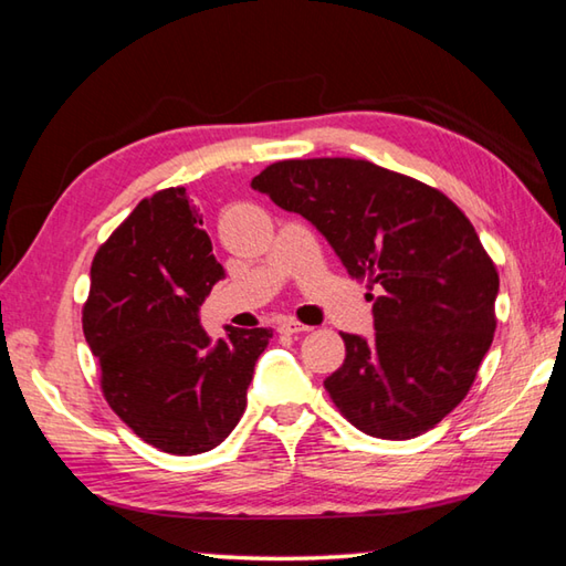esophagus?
I'll list each match as a JSON object with an SVG mask.
<instances>
[{
	"mask_svg": "<svg viewBox=\"0 0 566 566\" xmlns=\"http://www.w3.org/2000/svg\"><path fill=\"white\" fill-rule=\"evenodd\" d=\"M276 332L280 334H304V332H312V326L294 322V318H282V322H276Z\"/></svg>",
	"mask_w": 566,
	"mask_h": 566,
	"instance_id": "obj_1",
	"label": "esophagus"
}]
</instances>
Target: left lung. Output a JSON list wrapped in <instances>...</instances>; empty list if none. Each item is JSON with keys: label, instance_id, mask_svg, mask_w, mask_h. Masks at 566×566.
I'll use <instances>...</instances> for the list:
<instances>
[{"label": "left lung", "instance_id": "1", "mask_svg": "<svg viewBox=\"0 0 566 566\" xmlns=\"http://www.w3.org/2000/svg\"><path fill=\"white\" fill-rule=\"evenodd\" d=\"M252 188L310 220L348 276L378 290L371 342L342 334L346 358L324 381L334 406L384 440L436 428L468 396L497 326V266L465 212L361 158L280 160Z\"/></svg>", "mask_w": 566, "mask_h": 566}]
</instances>
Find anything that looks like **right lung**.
Wrapping results in <instances>:
<instances>
[{"instance_id":"right-lung-1","label":"right lung","mask_w":566,"mask_h":566,"mask_svg":"<svg viewBox=\"0 0 566 566\" xmlns=\"http://www.w3.org/2000/svg\"><path fill=\"white\" fill-rule=\"evenodd\" d=\"M224 276L185 188L143 198L91 264L84 336L113 413L148 446L198 455L220 446L248 406L270 328L212 338L198 310Z\"/></svg>"}]
</instances>
